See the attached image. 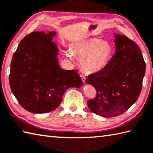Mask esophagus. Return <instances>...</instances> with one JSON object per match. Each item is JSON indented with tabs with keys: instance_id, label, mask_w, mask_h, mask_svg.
<instances>
[{
	"instance_id": "34e87169",
	"label": "esophagus",
	"mask_w": 153,
	"mask_h": 153,
	"mask_svg": "<svg viewBox=\"0 0 153 153\" xmlns=\"http://www.w3.org/2000/svg\"><path fill=\"white\" fill-rule=\"evenodd\" d=\"M80 77H81L83 83H85V76H84V75L81 74V75H80Z\"/></svg>"
}]
</instances>
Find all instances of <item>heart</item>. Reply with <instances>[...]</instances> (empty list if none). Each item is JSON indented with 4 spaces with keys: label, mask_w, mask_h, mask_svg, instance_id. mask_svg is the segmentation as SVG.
<instances>
[{
    "label": "heart",
    "mask_w": 153,
    "mask_h": 153,
    "mask_svg": "<svg viewBox=\"0 0 153 153\" xmlns=\"http://www.w3.org/2000/svg\"><path fill=\"white\" fill-rule=\"evenodd\" d=\"M74 53L80 57L79 66L82 70L88 74H94L101 71L107 65L112 53V47L107 41L90 38L75 44ZM67 56L71 59L70 51Z\"/></svg>",
    "instance_id": "heart-1"
}]
</instances>
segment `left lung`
Returning <instances> with one entry per match:
<instances>
[{
    "label": "left lung",
    "instance_id": "left-lung-1",
    "mask_svg": "<svg viewBox=\"0 0 153 153\" xmlns=\"http://www.w3.org/2000/svg\"><path fill=\"white\" fill-rule=\"evenodd\" d=\"M115 37V54L104 68L88 76L86 82L96 88V98L88 101L91 112L114 117L128 109L140 96L146 65L139 48L124 35Z\"/></svg>",
    "mask_w": 153,
    "mask_h": 153
}]
</instances>
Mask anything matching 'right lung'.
<instances>
[{
    "label": "right lung",
    "instance_id": "add662e5",
    "mask_svg": "<svg viewBox=\"0 0 153 153\" xmlns=\"http://www.w3.org/2000/svg\"><path fill=\"white\" fill-rule=\"evenodd\" d=\"M55 31L32 32L25 37L10 63L9 84L19 103L26 110L44 114L54 110L69 88H80L76 70L60 68L59 49L52 41Z\"/></svg>",
    "mask_w": 153,
    "mask_h": 153
}]
</instances>
